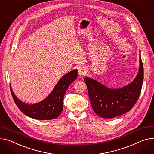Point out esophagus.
Instances as JSON below:
<instances>
[{
  "mask_svg": "<svg viewBox=\"0 0 154 154\" xmlns=\"http://www.w3.org/2000/svg\"><path fill=\"white\" fill-rule=\"evenodd\" d=\"M78 72H79V74L80 76H84L87 74V69L83 67V66H80L78 67Z\"/></svg>",
  "mask_w": 154,
  "mask_h": 154,
  "instance_id": "34e87169",
  "label": "esophagus"
}]
</instances>
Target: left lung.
Segmentation results:
<instances>
[{
  "label": "left lung",
  "instance_id": "1",
  "mask_svg": "<svg viewBox=\"0 0 154 154\" xmlns=\"http://www.w3.org/2000/svg\"><path fill=\"white\" fill-rule=\"evenodd\" d=\"M139 72L132 82L120 88H110L85 77L90 103L95 113L101 118H112L130 111L137 102L144 80V67L139 54Z\"/></svg>",
  "mask_w": 154,
  "mask_h": 154
}]
</instances>
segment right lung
Instances as JSON below:
<instances>
[{
    "instance_id": "right-lung-1",
    "label": "right lung",
    "mask_w": 154,
    "mask_h": 154,
    "mask_svg": "<svg viewBox=\"0 0 154 154\" xmlns=\"http://www.w3.org/2000/svg\"><path fill=\"white\" fill-rule=\"evenodd\" d=\"M77 70L70 71L60 79L45 99L35 104H26L20 100L14 94L10 85V91L17 106L25 115L39 120L53 119L57 118L62 112L66 90L69 85L77 79Z\"/></svg>"
}]
</instances>
